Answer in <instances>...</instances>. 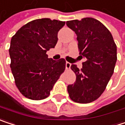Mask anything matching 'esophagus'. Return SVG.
<instances>
[{"instance_id": "1", "label": "esophagus", "mask_w": 125, "mask_h": 125, "mask_svg": "<svg viewBox=\"0 0 125 125\" xmlns=\"http://www.w3.org/2000/svg\"><path fill=\"white\" fill-rule=\"evenodd\" d=\"M70 67H71V63L69 62H66V69H70Z\"/></svg>"}]
</instances>
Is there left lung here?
Wrapping results in <instances>:
<instances>
[{
	"instance_id": "1",
	"label": "left lung",
	"mask_w": 125,
	"mask_h": 125,
	"mask_svg": "<svg viewBox=\"0 0 125 125\" xmlns=\"http://www.w3.org/2000/svg\"><path fill=\"white\" fill-rule=\"evenodd\" d=\"M66 26L76 34L79 56L85 59L80 70L71 66L76 78L67 86L68 93L75 102L89 103L101 96L114 73L117 46L110 31L93 18L69 21Z\"/></svg>"
}]
</instances>
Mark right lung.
<instances>
[{"mask_svg":"<svg viewBox=\"0 0 125 125\" xmlns=\"http://www.w3.org/2000/svg\"><path fill=\"white\" fill-rule=\"evenodd\" d=\"M64 21L41 18L30 21L10 41V69L20 92L33 100L49 96L65 70L66 61L49 59L46 51L54 48Z\"/></svg>","mask_w":125,"mask_h":125,"instance_id":"1","label":"right lung"}]
</instances>
